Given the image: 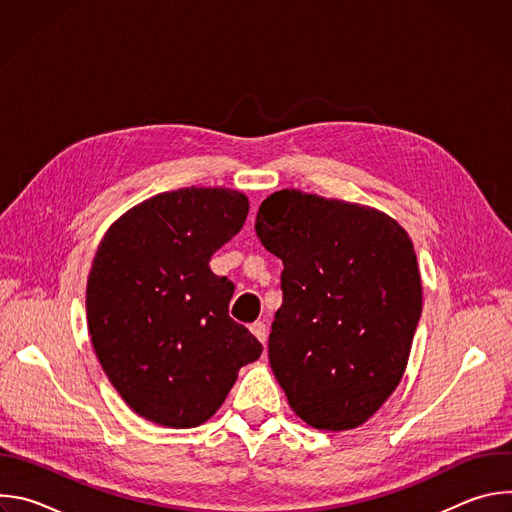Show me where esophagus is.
Masks as SVG:
<instances>
[{"mask_svg": "<svg viewBox=\"0 0 512 512\" xmlns=\"http://www.w3.org/2000/svg\"><path fill=\"white\" fill-rule=\"evenodd\" d=\"M251 332L255 334V338H257L261 344L267 342V326H265L261 320H257V322L251 324Z\"/></svg>", "mask_w": 512, "mask_h": 512, "instance_id": "obj_1", "label": "esophagus"}]
</instances>
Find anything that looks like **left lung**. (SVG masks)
Returning <instances> with one entry per match:
<instances>
[{
	"label": "left lung",
	"instance_id": "1",
	"mask_svg": "<svg viewBox=\"0 0 512 512\" xmlns=\"http://www.w3.org/2000/svg\"><path fill=\"white\" fill-rule=\"evenodd\" d=\"M255 233L283 263L269 362L289 407L316 429L362 425L397 389L421 316L411 239L385 212L287 188Z\"/></svg>",
	"mask_w": 512,
	"mask_h": 512
}]
</instances>
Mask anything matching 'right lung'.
<instances>
[{"label": "right lung", "instance_id": "right-lung-1", "mask_svg": "<svg viewBox=\"0 0 512 512\" xmlns=\"http://www.w3.org/2000/svg\"><path fill=\"white\" fill-rule=\"evenodd\" d=\"M229 188H180L125 212L87 283L89 334L125 403L164 427H196L223 405L261 342L229 316L235 283L210 257L245 225Z\"/></svg>", "mask_w": 512, "mask_h": 512}]
</instances>
